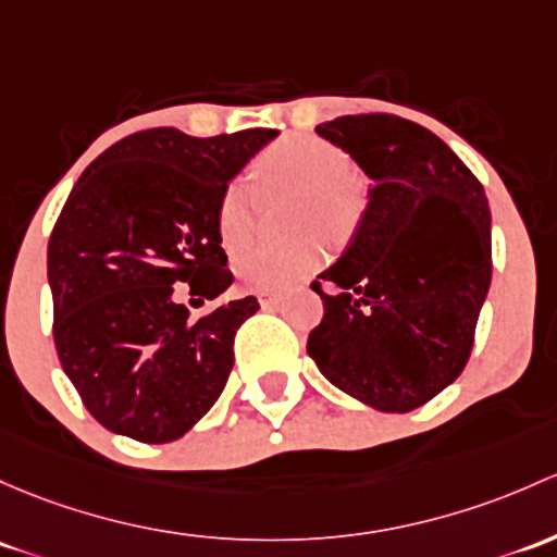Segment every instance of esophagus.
Returning <instances> with one entry per match:
<instances>
[{
  "instance_id": "obj_1",
  "label": "esophagus",
  "mask_w": 557,
  "mask_h": 557,
  "mask_svg": "<svg viewBox=\"0 0 557 557\" xmlns=\"http://www.w3.org/2000/svg\"><path fill=\"white\" fill-rule=\"evenodd\" d=\"M280 301V296L274 294V290H259V304L263 309H269V307H274V304Z\"/></svg>"
}]
</instances>
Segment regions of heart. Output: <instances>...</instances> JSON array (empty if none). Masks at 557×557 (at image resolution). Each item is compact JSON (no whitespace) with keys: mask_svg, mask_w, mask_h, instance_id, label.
I'll return each mask as SVG.
<instances>
[{"mask_svg":"<svg viewBox=\"0 0 557 557\" xmlns=\"http://www.w3.org/2000/svg\"><path fill=\"white\" fill-rule=\"evenodd\" d=\"M253 178L263 195H296L290 224L296 230H325L333 239L347 237L360 215V186L355 181V162L331 140L288 136L269 146L256 160ZM259 215V197L245 175L221 191L215 208V226L226 250L250 243ZM325 259L320 237H301L294 243H256L234 261V272L256 290H288L301 283Z\"/></svg>","mask_w":557,"mask_h":557,"instance_id":"heart-1","label":"heart"}]
</instances>
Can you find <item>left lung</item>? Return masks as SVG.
I'll return each instance as SVG.
<instances>
[{
  "mask_svg": "<svg viewBox=\"0 0 557 557\" xmlns=\"http://www.w3.org/2000/svg\"><path fill=\"white\" fill-rule=\"evenodd\" d=\"M318 136L373 186L347 253L312 283L323 320L307 352L366 406L413 411L456 382L475 344L491 285L483 184L435 133L397 114L338 116Z\"/></svg>",
  "mask_w": 557,
  "mask_h": 557,
  "instance_id": "1",
  "label": "left lung"
}]
</instances>
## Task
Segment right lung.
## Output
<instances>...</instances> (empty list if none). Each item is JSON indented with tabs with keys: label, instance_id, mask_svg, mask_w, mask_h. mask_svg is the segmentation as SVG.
I'll return each mask as SVG.
<instances>
[{
	"label": "right lung",
	"instance_id": "obj_1",
	"mask_svg": "<svg viewBox=\"0 0 557 557\" xmlns=\"http://www.w3.org/2000/svg\"><path fill=\"white\" fill-rule=\"evenodd\" d=\"M277 131L191 138L151 127L109 146L63 205L50 243L52 338L90 417L138 443L189 432L224 392L256 296L189 320L234 283L215 208Z\"/></svg>",
	"mask_w": 557,
	"mask_h": 557
}]
</instances>
